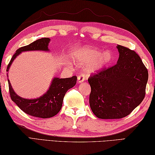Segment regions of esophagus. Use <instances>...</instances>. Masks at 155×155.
<instances>
[{"mask_svg": "<svg viewBox=\"0 0 155 155\" xmlns=\"http://www.w3.org/2000/svg\"><path fill=\"white\" fill-rule=\"evenodd\" d=\"M85 80V78H84V75H80L78 77V82L80 84V83H82L83 81Z\"/></svg>", "mask_w": 155, "mask_h": 155, "instance_id": "obj_1", "label": "esophagus"}]
</instances>
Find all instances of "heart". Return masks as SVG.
Masks as SVG:
<instances>
[{
	"label": "heart",
	"instance_id": "1",
	"mask_svg": "<svg viewBox=\"0 0 155 155\" xmlns=\"http://www.w3.org/2000/svg\"><path fill=\"white\" fill-rule=\"evenodd\" d=\"M74 59L80 65L87 64L84 71L91 75L109 66L113 62V55L109 51L102 52L98 49L84 46L74 52Z\"/></svg>",
	"mask_w": 155,
	"mask_h": 155
}]
</instances>
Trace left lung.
I'll list each match as a JSON object with an SVG mask.
<instances>
[{
    "label": "left lung",
    "instance_id": "obj_1",
    "mask_svg": "<svg viewBox=\"0 0 155 155\" xmlns=\"http://www.w3.org/2000/svg\"><path fill=\"white\" fill-rule=\"evenodd\" d=\"M115 65L88 78L89 103L93 113L103 119H121L132 113L145 96L148 73L135 51L117 45Z\"/></svg>",
    "mask_w": 155,
    "mask_h": 155
}]
</instances>
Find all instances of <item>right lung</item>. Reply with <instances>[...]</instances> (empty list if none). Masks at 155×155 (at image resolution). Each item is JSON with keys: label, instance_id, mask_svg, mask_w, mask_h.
Wrapping results in <instances>:
<instances>
[{"label": "right lung", "instance_id": "obj_1", "mask_svg": "<svg viewBox=\"0 0 155 155\" xmlns=\"http://www.w3.org/2000/svg\"><path fill=\"white\" fill-rule=\"evenodd\" d=\"M50 41L51 39L48 38H42L29 45L17 49L11 59L10 63H8L7 71H8L15 59H16V57L22 52L31 51L49 52L48 46ZM76 76L61 79L54 78L48 90L43 95L36 98L27 99L21 97L15 92L9 80H8L11 100L24 113L36 117L44 119L52 117L60 111L65 93L69 89L71 88L76 84Z\"/></svg>", "mask_w": 155, "mask_h": 155}]
</instances>
